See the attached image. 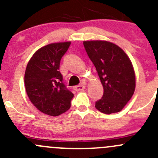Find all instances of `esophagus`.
<instances>
[{
	"label": "esophagus",
	"instance_id": "1",
	"mask_svg": "<svg viewBox=\"0 0 158 158\" xmlns=\"http://www.w3.org/2000/svg\"><path fill=\"white\" fill-rule=\"evenodd\" d=\"M85 87V84H81V85H78L74 86V90L76 91H82Z\"/></svg>",
	"mask_w": 158,
	"mask_h": 158
}]
</instances>
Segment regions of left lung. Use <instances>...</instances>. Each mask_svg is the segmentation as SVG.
Wrapping results in <instances>:
<instances>
[{"mask_svg": "<svg viewBox=\"0 0 158 158\" xmlns=\"http://www.w3.org/2000/svg\"><path fill=\"white\" fill-rule=\"evenodd\" d=\"M83 45L104 89L95 108L104 114L118 112L135 92V75L130 59L120 47L108 41H85Z\"/></svg>", "mask_w": 158, "mask_h": 158, "instance_id": "left-lung-1", "label": "left lung"}]
</instances>
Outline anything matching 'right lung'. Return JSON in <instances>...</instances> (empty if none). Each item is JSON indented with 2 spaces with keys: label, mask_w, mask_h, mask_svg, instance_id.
Returning <instances> with one entry per match:
<instances>
[{
  "label": "right lung",
  "mask_w": 158,
  "mask_h": 158,
  "mask_svg": "<svg viewBox=\"0 0 158 158\" xmlns=\"http://www.w3.org/2000/svg\"><path fill=\"white\" fill-rule=\"evenodd\" d=\"M70 44L56 43L42 47L27 66L24 83L28 97L36 109L48 115L58 116L67 111L74 96L60 72V60Z\"/></svg>",
  "instance_id": "obj_1"
}]
</instances>
